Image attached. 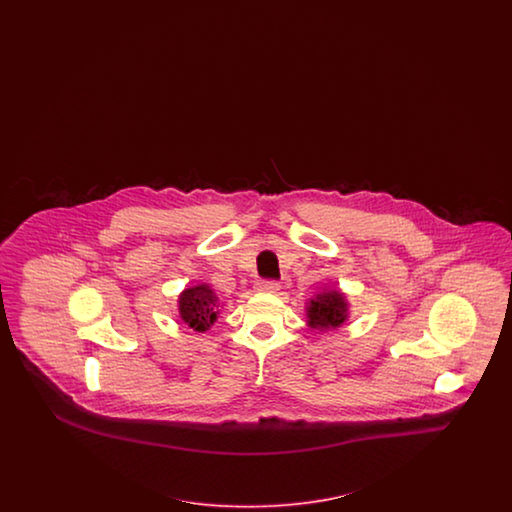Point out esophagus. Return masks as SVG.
Returning <instances> with one entry per match:
<instances>
[{
    "label": "esophagus",
    "mask_w": 512,
    "mask_h": 512,
    "mask_svg": "<svg viewBox=\"0 0 512 512\" xmlns=\"http://www.w3.org/2000/svg\"><path fill=\"white\" fill-rule=\"evenodd\" d=\"M255 289H257L259 293H278L281 287H279L278 281H257Z\"/></svg>",
    "instance_id": "1"
}]
</instances>
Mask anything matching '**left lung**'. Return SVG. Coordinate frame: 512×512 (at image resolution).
Listing matches in <instances>:
<instances>
[{"mask_svg": "<svg viewBox=\"0 0 512 512\" xmlns=\"http://www.w3.org/2000/svg\"><path fill=\"white\" fill-rule=\"evenodd\" d=\"M349 321V300L340 289H323L306 302V325L315 330H336Z\"/></svg>", "mask_w": 512, "mask_h": 512, "instance_id": "1", "label": "left lung"}]
</instances>
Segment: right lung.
I'll use <instances>...</instances> for the list:
<instances>
[{"instance_id": "right-lung-1", "label": "right lung", "mask_w": 512, "mask_h": 512, "mask_svg": "<svg viewBox=\"0 0 512 512\" xmlns=\"http://www.w3.org/2000/svg\"><path fill=\"white\" fill-rule=\"evenodd\" d=\"M221 304L208 283L187 287L178 295V315L195 332H206L216 323Z\"/></svg>"}]
</instances>
